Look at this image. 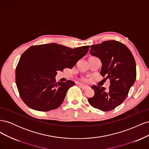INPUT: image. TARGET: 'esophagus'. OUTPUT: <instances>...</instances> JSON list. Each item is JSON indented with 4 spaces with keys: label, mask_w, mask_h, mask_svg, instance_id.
<instances>
[{
    "label": "esophagus",
    "mask_w": 149,
    "mask_h": 149,
    "mask_svg": "<svg viewBox=\"0 0 149 149\" xmlns=\"http://www.w3.org/2000/svg\"><path fill=\"white\" fill-rule=\"evenodd\" d=\"M78 85H79V86L81 88V89H87V88H88V87L87 86L84 85V84H81V83H79Z\"/></svg>",
    "instance_id": "obj_1"
}]
</instances>
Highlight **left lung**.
<instances>
[{"label": "left lung", "instance_id": "left-lung-1", "mask_svg": "<svg viewBox=\"0 0 149 149\" xmlns=\"http://www.w3.org/2000/svg\"><path fill=\"white\" fill-rule=\"evenodd\" d=\"M90 53L101 60V75L109 79L110 86L106 90L96 85L91 86L94 95L88 98L90 105L102 111L115 109L127 97L136 79V65L130 49L116 40H108L91 46Z\"/></svg>", "mask_w": 149, "mask_h": 149}]
</instances>
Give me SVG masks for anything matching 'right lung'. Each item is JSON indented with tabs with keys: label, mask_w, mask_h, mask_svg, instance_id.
<instances>
[{
	"label": "right lung",
	"mask_w": 149,
	"mask_h": 149,
	"mask_svg": "<svg viewBox=\"0 0 149 149\" xmlns=\"http://www.w3.org/2000/svg\"><path fill=\"white\" fill-rule=\"evenodd\" d=\"M89 46L72 49L57 43L31 46L22 54L15 70V82L21 99L34 110L55 109L63 101L73 81L56 82L58 71L72 68L86 55Z\"/></svg>",
	"instance_id": "obj_1"
}]
</instances>
